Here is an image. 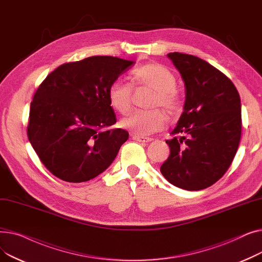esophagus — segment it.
I'll return each instance as SVG.
<instances>
[{"mask_svg": "<svg viewBox=\"0 0 262 262\" xmlns=\"http://www.w3.org/2000/svg\"><path fill=\"white\" fill-rule=\"evenodd\" d=\"M133 139L138 141V142H142V143H147L150 142L153 139L152 138H147V137H141V136H137V135H133Z\"/></svg>", "mask_w": 262, "mask_h": 262, "instance_id": "1", "label": "esophagus"}]
</instances>
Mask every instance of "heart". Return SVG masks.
Returning a JSON list of instances; mask_svg holds the SVG:
<instances>
[{
	"instance_id": "heart-1",
	"label": "heart",
	"mask_w": 262,
	"mask_h": 262,
	"mask_svg": "<svg viewBox=\"0 0 262 262\" xmlns=\"http://www.w3.org/2000/svg\"><path fill=\"white\" fill-rule=\"evenodd\" d=\"M136 86L149 87L155 90L152 106L164 108L170 115H176L182 109V99L177 93L175 75L162 64L146 63L135 68L130 72ZM133 86L129 82L116 79L108 88L110 106L120 114H126L130 109ZM168 122L167 115L160 109L137 110L120 121V125L134 135L145 137L161 130Z\"/></svg>"
}]
</instances>
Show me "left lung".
I'll list each match as a JSON object with an SVG mask.
<instances>
[{"label": "left lung", "mask_w": 262, "mask_h": 262, "mask_svg": "<svg viewBox=\"0 0 262 262\" xmlns=\"http://www.w3.org/2000/svg\"><path fill=\"white\" fill-rule=\"evenodd\" d=\"M186 86L184 113L166 142L170 156L160 172L189 191L208 188L231 164L241 138V101L232 81L193 55L169 53Z\"/></svg>", "instance_id": "1"}]
</instances>
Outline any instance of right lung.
<instances>
[{
    "mask_svg": "<svg viewBox=\"0 0 262 262\" xmlns=\"http://www.w3.org/2000/svg\"><path fill=\"white\" fill-rule=\"evenodd\" d=\"M133 63L92 56L59 66L41 82L31 103L27 137L53 175L82 183L113 163L128 133L108 129L117 122L108 88Z\"/></svg>",
    "mask_w": 262,
    "mask_h": 262,
    "instance_id": "right-lung-1",
    "label": "right lung"
}]
</instances>
